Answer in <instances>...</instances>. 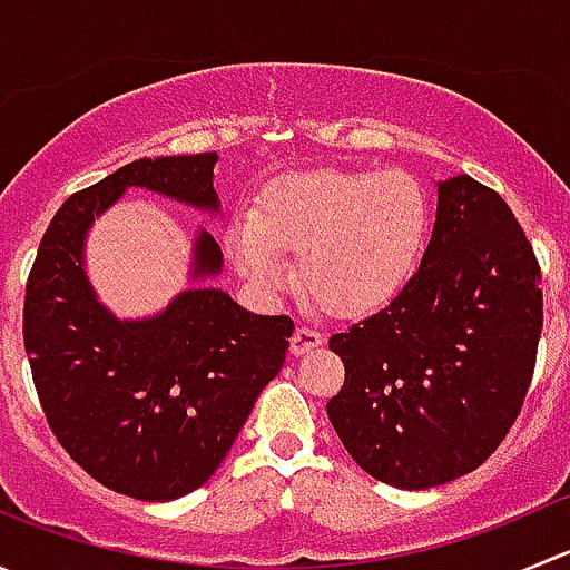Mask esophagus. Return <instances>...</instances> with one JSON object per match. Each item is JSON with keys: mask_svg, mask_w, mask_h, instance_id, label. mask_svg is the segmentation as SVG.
Returning <instances> with one entry per match:
<instances>
[{"mask_svg": "<svg viewBox=\"0 0 570 570\" xmlns=\"http://www.w3.org/2000/svg\"><path fill=\"white\" fill-rule=\"evenodd\" d=\"M322 342H325V336H322L320 331H314V327H308V325H301V327H295V333H292L289 350H292V355H306V353H312L314 347H320Z\"/></svg>", "mask_w": 570, "mask_h": 570, "instance_id": "obj_1", "label": "esophagus"}]
</instances>
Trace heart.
<instances>
[{
  "instance_id": "1",
  "label": "heart",
  "mask_w": 570,
  "mask_h": 570,
  "mask_svg": "<svg viewBox=\"0 0 570 570\" xmlns=\"http://www.w3.org/2000/svg\"><path fill=\"white\" fill-rule=\"evenodd\" d=\"M430 226V193L407 170H301L273 178L256 212L234 215L228 253L262 292L289 281L284 250L297 253L303 286L322 308L370 314L413 278Z\"/></svg>"
}]
</instances>
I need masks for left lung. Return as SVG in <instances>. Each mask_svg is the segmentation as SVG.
Returning a JSON list of instances; mask_svg holds the SVG:
<instances>
[{"label":"left lung","instance_id":"left-lung-1","mask_svg":"<svg viewBox=\"0 0 570 570\" xmlns=\"http://www.w3.org/2000/svg\"><path fill=\"white\" fill-rule=\"evenodd\" d=\"M543 327L540 267L502 195L439 181L433 237L383 312L333 333L344 386L327 419L353 461L422 491L485 463L513 428Z\"/></svg>","mask_w":570,"mask_h":570}]
</instances>
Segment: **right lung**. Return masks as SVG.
Returning a JSON list of instances; mask_svg holds the SVG:
<instances>
[{
  "label": "right lung",
  "instance_id": "right-lung-1",
  "mask_svg": "<svg viewBox=\"0 0 570 570\" xmlns=\"http://www.w3.org/2000/svg\"><path fill=\"white\" fill-rule=\"evenodd\" d=\"M217 154L135 159L57 209L30 269L24 350L62 450L94 480L142 502L204 485L281 372L295 322L245 312L223 289V250L206 228L184 292L159 314L118 320L85 273V239L129 187L217 215Z\"/></svg>",
  "mask_w": 570,
  "mask_h": 570
}]
</instances>
